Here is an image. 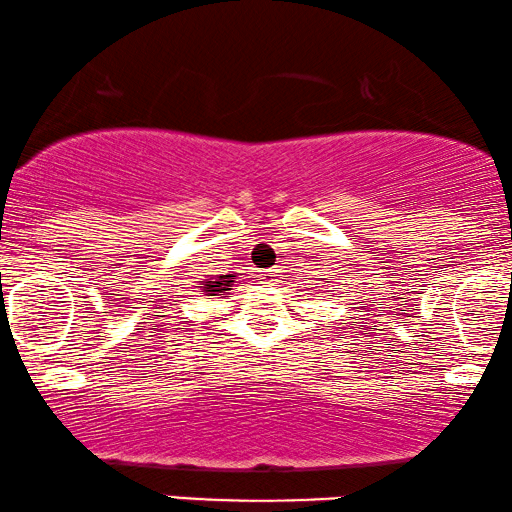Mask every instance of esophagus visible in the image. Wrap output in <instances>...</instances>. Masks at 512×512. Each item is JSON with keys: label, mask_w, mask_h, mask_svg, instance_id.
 Instances as JSON below:
<instances>
[{"label": "esophagus", "mask_w": 512, "mask_h": 512, "mask_svg": "<svg viewBox=\"0 0 512 512\" xmlns=\"http://www.w3.org/2000/svg\"><path fill=\"white\" fill-rule=\"evenodd\" d=\"M261 279H263V284H277L279 279H282V268H272V270H263L261 272Z\"/></svg>", "instance_id": "1"}]
</instances>
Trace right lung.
<instances>
[{"label":"right lung","instance_id":"add662e5","mask_svg":"<svg viewBox=\"0 0 512 512\" xmlns=\"http://www.w3.org/2000/svg\"><path fill=\"white\" fill-rule=\"evenodd\" d=\"M233 279H235V275H223L216 279V282H205L202 289H205V293H209V296H223V293L228 291V286Z\"/></svg>","mask_w":512,"mask_h":512}]
</instances>
